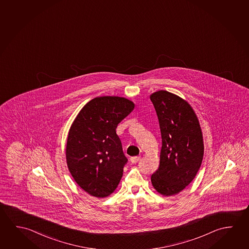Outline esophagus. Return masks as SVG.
Masks as SVG:
<instances>
[{"label": "esophagus", "mask_w": 249, "mask_h": 249, "mask_svg": "<svg viewBox=\"0 0 249 249\" xmlns=\"http://www.w3.org/2000/svg\"><path fill=\"white\" fill-rule=\"evenodd\" d=\"M140 159H141V157H140V156H134V157H131V162H132V163H136V162H138Z\"/></svg>", "instance_id": "34e87169"}]
</instances>
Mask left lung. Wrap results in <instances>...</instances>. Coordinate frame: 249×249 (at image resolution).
<instances>
[{
	"label": "left lung",
	"mask_w": 249,
	"mask_h": 249,
	"mask_svg": "<svg viewBox=\"0 0 249 249\" xmlns=\"http://www.w3.org/2000/svg\"><path fill=\"white\" fill-rule=\"evenodd\" d=\"M159 120L161 148L158 169L151 182L161 196L179 194L191 183L204 155L199 119L186 100L166 90L150 94Z\"/></svg>",
	"instance_id": "obj_1"
}]
</instances>
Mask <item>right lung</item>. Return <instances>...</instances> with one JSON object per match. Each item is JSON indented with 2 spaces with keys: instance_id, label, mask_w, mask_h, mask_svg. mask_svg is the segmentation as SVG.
<instances>
[{
  "instance_id": "1",
  "label": "right lung",
  "mask_w": 249,
  "mask_h": 249,
  "mask_svg": "<svg viewBox=\"0 0 249 249\" xmlns=\"http://www.w3.org/2000/svg\"><path fill=\"white\" fill-rule=\"evenodd\" d=\"M135 106L125 97H95L71 124L66 144L67 166L78 186L90 196L105 198L118 187L127 159L116 127Z\"/></svg>"
}]
</instances>
